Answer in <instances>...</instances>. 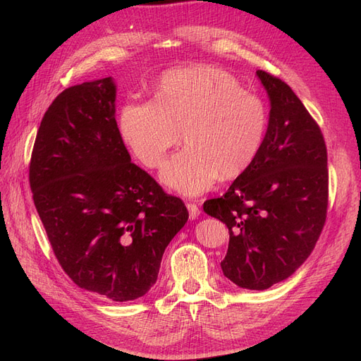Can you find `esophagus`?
Masks as SVG:
<instances>
[{
    "mask_svg": "<svg viewBox=\"0 0 361 361\" xmlns=\"http://www.w3.org/2000/svg\"><path fill=\"white\" fill-rule=\"evenodd\" d=\"M187 207H188V212H190L191 220H195V218L200 215V209H199L197 203H191L190 202V203H187Z\"/></svg>",
    "mask_w": 361,
    "mask_h": 361,
    "instance_id": "1",
    "label": "esophagus"
}]
</instances>
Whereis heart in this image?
Here are the masks:
<instances>
[{
	"label": "heart",
	"mask_w": 361,
	"mask_h": 361,
	"mask_svg": "<svg viewBox=\"0 0 361 361\" xmlns=\"http://www.w3.org/2000/svg\"><path fill=\"white\" fill-rule=\"evenodd\" d=\"M268 129V110L257 94L220 68L192 66L159 80L154 101H129L120 133L134 157L159 169L179 141L185 147L162 170V182L185 195L232 179L257 158Z\"/></svg>",
	"instance_id": "1"
}]
</instances>
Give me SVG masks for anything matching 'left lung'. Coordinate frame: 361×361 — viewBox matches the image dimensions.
<instances>
[{
    "label": "left lung",
    "mask_w": 361,
    "mask_h": 361,
    "mask_svg": "<svg viewBox=\"0 0 361 361\" xmlns=\"http://www.w3.org/2000/svg\"><path fill=\"white\" fill-rule=\"evenodd\" d=\"M271 99L265 141L253 164L203 211L228 227L224 276L264 290L310 256L325 224L329 169L322 130L277 76L257 71Z\"/></svg>",
    "instance_id": "8db88e82"
}]
</instances>
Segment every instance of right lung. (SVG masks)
<instances>
[{"mask_svg": "<svg viewBox=\"0 0 361 361\" xmlns=\"http://www.w3.org/2000/svg\"><path fill=\"white\" fill-rule=\"evenodd\" d=\"M114 102L111 78L63 90L40 122L28 179L63 271L81 289L130 301L155 285L190 214L130 162Z\"/></svg>", "mask_w": 361, "mask_h": 361, "instance_id": "right-lung-1", "label": "right lung"}]
</instances>
